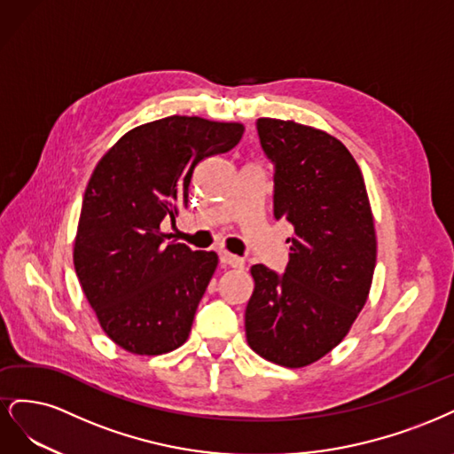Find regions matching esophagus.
<instances>
[{
    "instance_id": "esophagus-1",
    "label": "esophagus",
    "mask_w": 454,
    "mask_h": 454,
    "mask_svg": "<svg viewBox=\"0 0 454 454\" xmlns=\"http://www.w3.org/2000/svg\"><path fill=\"white\" fill-rule=\"evenodd\" d=\"M221 262L224 266H230V268H243L245 266V260L243 258H239V256H236V254H231V253H228V251H223L221 253Z\"/></svg>"
}]
</instances>
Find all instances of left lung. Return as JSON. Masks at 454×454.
Here are the masks:
<instances>
[{
	"label": "left lung",
	"mask_w": 454,
	"mask_h": 454,
	"mask_svg": "<svg viewBox=\"0 0 454 454\" xmlns=\"http://www.w3.org/2000/svg\"><path fill=\"white\" fill-rule=\"evenodd\" d=\"M275 166L273 215L294 226L283 275L256 264L245 309L247 343L285 368L338 347L368 300L377 239L362 171L345 145L294 121L258 119Z\"/></svg>",
	"instance_id": "1"
}]
</instances>
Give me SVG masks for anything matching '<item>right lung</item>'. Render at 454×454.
Returning a JSON list of instances; mask_svg holds the SVG:
<instances>
[{
    "label": "right lung",
    "instance_id": "add662e5",
    "mask_svg": "<svg viewBox=\"0 0 454 454\" xmlns=\"http://www.w3.org/2000/svg\"><path fill=\"white\" fill-rule=\"evenodd\" d=\"M243 131L173 114L129 129L94 168L73 264L101 330L128 353L164 355L188 340L218 256L168 241L160 224L188 207L201 160L231 151Z\"/></svg>",
    "mask_w": 454,
    "mask_h": 454
}]
</instances>
